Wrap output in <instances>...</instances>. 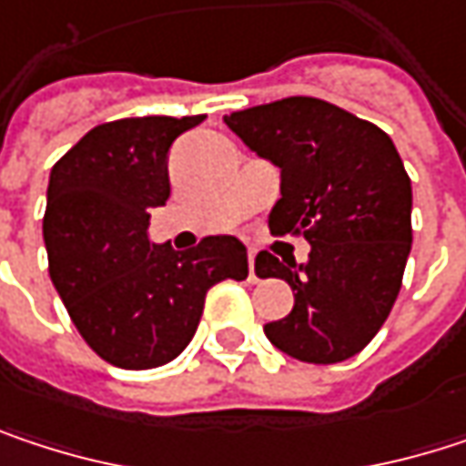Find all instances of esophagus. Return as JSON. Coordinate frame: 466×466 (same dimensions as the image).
I'll list each match as a JSON object with an SVG mask.
<instances>
[{"label": "esophagus", "instance_id": "obj_1", "mask_svg": "<svg viewBox=\"0 0 466 466\" xmlns=\"http://www.w3.org/2000/svg\"><path fill=\"white\" fill-rule=\"evenodd\" d=\"M248 264H250V272H248V278H250V283H256V280H258V275H256V267H253V264H256V250H250V253H248Z\"/></svg>", "mask_w": 466, "mask_h": 466}]
</instances>
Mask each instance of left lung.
I'll return each mask as SVG.
<instances>
[{
    "mask_svg": "<svg viewBox=\"0 0 466 466\" xmlns=\"http://www.w3.org/2000/svg\"><path fill=\"white\" fill-rule=\"evenodd\" d=\"M256 156L280 169V199L269 232H302L305 264L256 256L258 278L294 291L286 319L267 339L308 364L356 356L389 319L410 256L413 188L391 137L370 121L313 96L224 116ZM286 260V258H283Z\"/></svg>",
    "mask_w": 466,
    "mask_h": 466,
    "instance_id": "8db88e82",
    "label": "left lung"
}]
</instances>
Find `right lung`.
Segmentation results:
<instances>
[{
	"label": "right lung",
	"instance_id": "right-lung-1",
	"mask_svg": "<svg viewBox=\"0 0 466 466\" xmlns=\"http://www.w3.org/2000/svg\"><path fill=\"white\" fill-rule=\"evenodd\" d=\"M202 118L94 127L50 169V280L83 339L113 367L172 361L191 342L210 286L248 278V250L232 234L205 237L191 250L147 237L150 210L169 197V145Z\"/></svg>",
	"mask_w": 466,
	"mask_h": 466
}]
</instances>
